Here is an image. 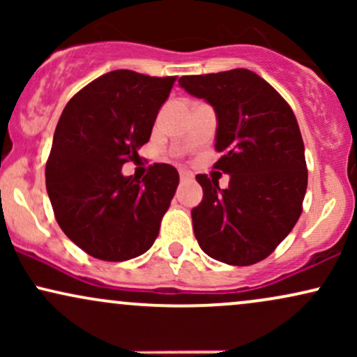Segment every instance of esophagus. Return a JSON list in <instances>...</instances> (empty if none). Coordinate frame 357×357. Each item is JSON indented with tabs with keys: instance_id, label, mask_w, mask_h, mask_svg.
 I'll return each mask as SVG.
<instances>
[{
	"instance_id": "obj_1",
	"label": "esophagus",
	"mask_w": 357,
	"mask_h": 357,
	"mask_svg": "<svg viewBox=\"0 0 357 357\" xmlns=\"http://www.w3.org/2000/svg\"><path fill=\"white\" fill-rule=\"evenodd\" d=\"M179 178H181V181H190V179H192V174L181 169L179 171Z\"/></svg>"
}]
</instances>
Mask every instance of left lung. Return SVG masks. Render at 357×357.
<instances>
[{"instance_id":"1","label":"left lung","mask_w":357,"mask_h":357,"mask_svg":"<svg viewBox=\"0 0 357 357\" xmlns=\"http://www.w3.org/2000/svg\"><path fill=\"white\" fill-rule=\"evenodd\" d=\"M181 89L215 109V167L230 174H198L202 203L192 230L206 255L228 265L267 258L296 227L307 190L304 141L292 109L272 85L247 68L186 75Z\"/></svg>"}]
</instances>
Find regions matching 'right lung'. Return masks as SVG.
<instances>
[{"mask_svg":"<svg viewBox=\"0 0 357 357\" xmlns=\"http://www.w3.org/2000/svg\"><path fill=\"white\" fill-rule=\"evenodd\" d=\"M174 80L114 70L90 82L61 112L45 169L47 192L61 230L90 257L130 260L158 238L178 171L154 165L137 181L121 169L149 141Z\"/></svg>","mask_w":357,"mask_h":357,"instance_id":"obj_1","label":"right lung"}]
</instances>
